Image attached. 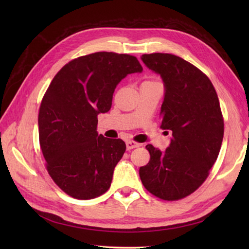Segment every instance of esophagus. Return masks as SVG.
<instances>
[{
	"label": "esophagus",
	"mask_w": 249,
	"mask_h": 249,
	"mask_svg": "<svg viewBox=\"0 0 249 249\" xmlns=\"http://www.w3.org/2000/svg\"><path fill=\"white\" fill-rule=\"evenodd\" d=\"M140 144L137 143V142L135 141H126V149H127L128 151L129 150H133V149H136V147H139Z\"/></svg>",
	"instance_id": "1"
}]
</instances>
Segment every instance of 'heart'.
<instances>
[{
	"label": "heart",
	"instance_id": "1",
	"mask_svg": "<svg viewBox=\"0 0 249 249\" xmlns=\"http://www.w3.org/2000/svg\"><path fill=\"white\" fill-rule=\"evenodd\" d=\"M145 82H154V81H145Z\"/></svg>",
	"mask_w": 249,
	"mask_h": 249
}]
</instances>
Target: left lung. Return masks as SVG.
<instances>
[{
    "label": "left lung",
    "mask_w": 249,
    "mask_h": 249,
    "mask_svg": "<svg viewBox=\"0 0 249 249\" xmlns=\"http://www.w3.org/2000/svg\"><path fill=\"white\" fill-rule=\"evenodd\" d=\"M141 60L163 82L160 127L172 138L163 152L146 145L151 160L140 167V178L156 197L178 200L201 186L217 160L224 138L219 100L210 79L182 57L152 53Z\"/></svg>",
    "instance_id": "left-lung-1"
}]
</instances>
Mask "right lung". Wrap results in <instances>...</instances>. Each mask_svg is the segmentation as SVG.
Instances as JSON below:
<instances>
[{
	"label": "right lung",
	"instance_id": "1",
	"mask_svg": "<svg viewBox=\"0 0 249 249\" xmlns=\"http://www.w3.org/2000/svg\"><path fill=\"white\" fill-rule=\"evenodd\" d=\"M142 71L133 55L96 52L68 63L50 83L39 108V143L50 177L71 197L93 199L109 189L126 145L97 134V115L110 110L122 79Z\"/></svg>",
	"mask_w": 249,
	"mask_h": 249
}]
</instances>
